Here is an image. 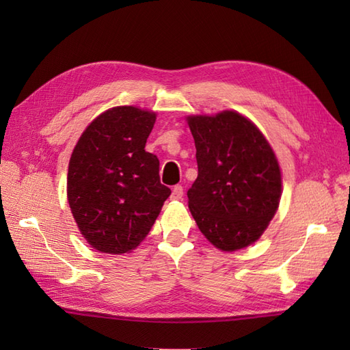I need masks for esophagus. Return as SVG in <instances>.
<instances>
[{
	"label": "esophagus",
	"mask_w": 350,
	"mask_h": 350,
	"mask_svg": "<svg viewBox=\"0 0 350 350\" xmlns=\"http://www.w3.org/2000/svg\"><path fill=\"white\" fill-rule=\"evenodd\" d=\"M183 197V188L180 185H176L173 188V192H171V200H182Z\"/></svg>",
	"instance_id": "esophagus-1"
}]
</instances>
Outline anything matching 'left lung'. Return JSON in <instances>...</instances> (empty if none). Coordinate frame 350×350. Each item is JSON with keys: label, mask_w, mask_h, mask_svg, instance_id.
<instances>
[{"label": "left lung", "mask_w": 350, "mask_h": 350, "mask_svg": "<svg viewBox=\"0 0 350 350\" xmlns=\"http://www.w3.org/2000/svg\"><path fill=\"white\" fill-rule=\"evenodd\" d=\"M198 176L189 211L207 241L222 251L254 243L278 209L281 171L272 147L236 111L189 116Z\"/></svg>", "instance_id": "left-lung-1"}]
</instances>
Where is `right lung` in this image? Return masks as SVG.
I'll return each instance as SVG.
<instances>
[{
    "label": "right lung",
    "instance_id": "1",
    "mask_svg": "<svg viewBox=\"0 0 350 350\" xmlns=\"http://www.w3.org/2000/svg\"><path fill=\"white\" fill-rule=\"evenodd\" d=\"M156 114L116 107L87 126L73 148L68 200L81 234L94 250L124 254L150 232L171 191L159 159L144 150Z\"/></svg>",
    "mask_w": 350,
    "mask_h": 350
}]
</instances>
